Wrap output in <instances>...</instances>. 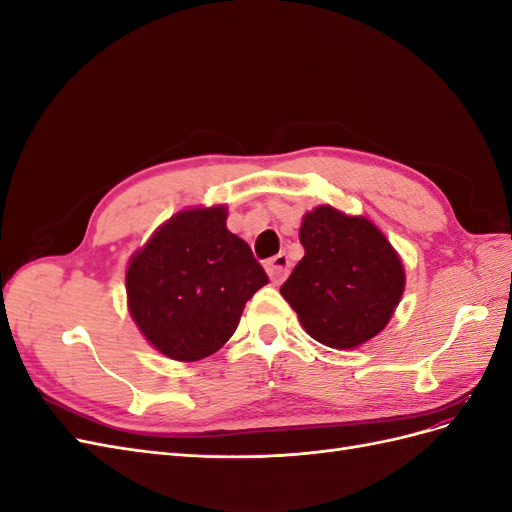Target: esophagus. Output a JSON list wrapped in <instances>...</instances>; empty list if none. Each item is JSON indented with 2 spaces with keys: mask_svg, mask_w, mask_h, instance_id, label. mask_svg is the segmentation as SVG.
Here are the masks:
<instances>
[{
  "mask_svg": "<svg viewBox=\"0 0 512 512\" xmlns=\"http://www.w3.org/2000/svg\"><path fill=\"white\" fill-rule=\"evenodd\" d=\"M265 267H267V273L271 277V282L273 284H282L286 277H288V273H290V260H288L286 254H277V256L267 260Z\"/></svg>",
  "mask_w": 512,
  "mask_h": 512,
  "instance_id": "esophagus-1",
  "label": "esophagus"
}]
</instances>
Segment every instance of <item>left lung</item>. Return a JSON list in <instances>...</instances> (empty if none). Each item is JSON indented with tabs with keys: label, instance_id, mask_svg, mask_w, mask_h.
<instances>
[{
	"label": "left lung",
	"instance_id": "obj_1",
	"mask_svg": "<svg viewBox=\"0 0 512 512\" xmlns=\"http://www.w3.org/2000/svg\"><path fill=\"white\" fill-rule=\"evenodd\" d=\"M299 239L305 256L280 292L307 335L337 350L376 337L406 286L404 265L382 230L363 215L322 205L303 215Z\"/></svg>",
	"mask_w": 512,
	"mask_h": 512
}]
</instances>
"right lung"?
I'll return each instance as SVG.
<instances>
[{"instance_id":"add662e5","label":"right lung","mask_w":512,"mask_h":512,"mask_svg":"<svg viewBox=\"0 0 512 512\" xmlns=\"http://www.w3.org/2000/svg\"><path fill=\"white\" fill-rule=\"evenodd\" d=\"M226 218L224 205L183 209L130 258L128 309L147 342L168 359L192 363L218 352L245 303L269 284Z\"/></svg>"}]
</instances>
